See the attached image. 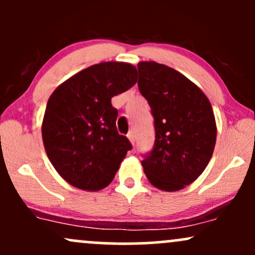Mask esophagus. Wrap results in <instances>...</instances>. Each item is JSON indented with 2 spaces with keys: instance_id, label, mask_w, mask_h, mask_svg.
Here are the masks:
<instances>
[{
  "instance_id": "obj_1",
  "label": "esophagus",
  "mask_w": 255,
  "mask_h": 255,
  "mask_svg": "<svg viewBox=\"0 0 255 255\" xmlns=\"http://www.w3.org/2000/svg\"><path fill=\"white\" fill-rule=\"evenodd\" d=\"M128 139H129V141L131 142V145H134V142H135V134H134L133 130H130L129 133L127 134Z\"/></svg>"
}]
</instances>
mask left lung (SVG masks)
Segmentation results:
<instances>
[{"instance_id":"1","label":"left lung","mask_w":255,"mask_h":255,"mask_svg":"<svg viewBox=\"0 0 255 255\" xmlns=\"http://www.w3.org/2000/svg\"><path fill=\"white\" fill-rule=\"evenodd\" d=\"M137 86L151 108L154 144L141 165L157 188L175 192L194 182L215 150L212 107L197 85L165 64L137 63Z\"/></svg>"}]
</instances>
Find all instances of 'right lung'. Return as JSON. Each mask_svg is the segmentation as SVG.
<instances>
[{"instance_id":"right-lung-1","label":"right lung","mask_w":255,"mask_h":255,"mask_svg":"<svg viewBox=\"0 0 255 255\" xmlns=\"http://www.w3.org/2000/svg\"><path fill=\"white\" fill-rule=\"evenodd\" d=\"M135 83L134 66L103 62L73 75L50 96L42 125L44 147L72 186L99 191L113 181L131 144L119 134L111 98Z\"/></svg>"}]
</instances>
